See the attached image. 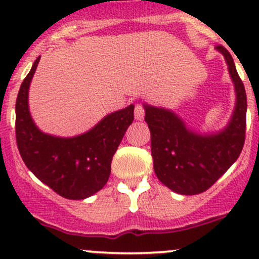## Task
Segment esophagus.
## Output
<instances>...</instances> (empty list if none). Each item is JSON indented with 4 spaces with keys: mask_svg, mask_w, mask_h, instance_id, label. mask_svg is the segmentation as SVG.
Masks as SVG:
<instances>
[{
    "mask_svg": "<svg viewBox=\"0 0 259 259\" xmlns=\"http://www.w3.org/2000/svg\"><path fill=\"white\" fill-rule=\"evenodd\" d=\"M134 114H135V119H137V120H139V121L144 120V118H145V110H144L143 105L141 104L135 105Z\"/></svg>",
    "mask_w": 259,
    "mask_h": 259,
    "instance_id": "esophagus-1",
    "label": "esophagus"
}]
</instances>
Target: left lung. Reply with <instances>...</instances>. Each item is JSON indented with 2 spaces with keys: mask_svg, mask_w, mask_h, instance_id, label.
Here are the masks:
<instances>
[{
  "mask_svg": "<svg viewBox=\"0 0 259 259\" xmlns=\"http://www.w3.org/2000/svg\"><path fill=\"white\" fill-rule=\"evenodd\" d=\"M235 87L236 102L225 127L198 132L187 126L175 111L144 103L151 134V156L157 179L180 195H197L209 189L235 164L244 144L247 98L230 52L217 46Z\"/></svg>",
  "mask_w": 259,
  "mask_h": 259,
  "instance_id": "1",
  "label": "left lung"
}]
</instances>
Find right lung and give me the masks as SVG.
I'll use <instances>...</instances> for the list:
<instances>
[{"instance_id":"add662e5","label":"right lung","mask_w":259,"mask_h":259,"mask_svg":"<svg viewBox=\"0 0 259 259\" xmlns=\"http://www.w3.org/2000/svg\"><path fill=\"white\" fill-rule=\"evenodd\" d=\"M40 57L24 78L16 102V139L22 160L38 180L62 197L84 200L108 182L111 160L134 120V104L108 114L75 137L47 134L29 111L28 94Z\"/></svg>"}]
</instances>
